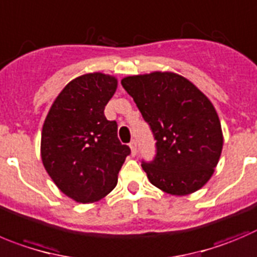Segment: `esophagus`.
<instances>
[{
    "label": "esophagus",
    "instance_id": "esophagus-1",
    "mask_svg": "<svg viewBox=\"0 0 257 257\" xmlns=\"http://www.w3.org/2000/svg\"><path fill=\"white\" fill-rule=\"evenodd\" d=\"M129 147H131V152H132V155H136L137 153V142L136 141H132L131 143H129Z\"/></svg>",
    "mask_w": 257,
    "mask_h": 257
}]
</instances>
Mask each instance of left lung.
I'll list each match as a JSON object with an SVG mask.
<instances>
[{
  "instance_id": "8db88e82",
  "label": "left lung",
  "mask_w": 257,
  "mask_h": 257,
  "mask_svg": "<svg viewBox=\"0 0 257 257\" xmlns=\"http://www.w3.org/2000/svg\"><path fill=\"white\" fill-rule=\"evenodd\" d=\"M157 141L152 164H142L152 185L189 195L209 181L219 161L223 132L214 105L175 72L155 71L121 80Z\"/></svg>"
}]
</instances>
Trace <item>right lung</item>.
<instances>
[{"mask_svg": "<svg viewBox=\"0 0 257 257\" xmlns=\"http://www.w3.org/2000/svg\"><path fill=\"white\" fill-rule=\"evenodd\" d=\"M117 88L111 74L92 72L64 86L42 129L40 156L57 188L77 203H95L116 186L128 146L104 109Z\"/></svg>", "mask_w": 257, "mask_h": 257, "instance_id": "obj_1", "label": "right lung"}]
</instances>
